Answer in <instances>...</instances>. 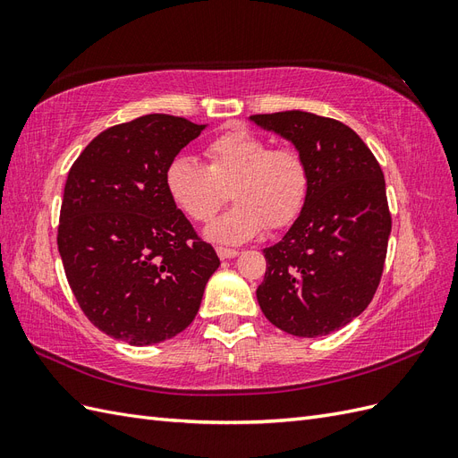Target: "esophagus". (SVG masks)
Masks as SVG:
<instances>
[{
	"label": "esophagus",
	"mask_w": 458,
	"mask_h": 458,
	"mask_svg": "<svg viewBox=\"0 0 458 458\" xmlns=\"http://www.w3.org/2000/svg\"><path fill=\"white\" fill-rule=\"evenodd\" d=\"M216 252H217L219 259H231L239 254V250H234V248H224V246H217Z\"/></svg>",
	"instance_id": "1"
}]
</instances>
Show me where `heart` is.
Segmentation results:
<instances>
[{"label": "heart", "instance_id": "heart-1", "mask_svg": "<svg viewBox=\"0 0 458 458\" xmlns=\"http://www.w3.org/2000/svg\"><path fill=\"white\" fill-rule=\"evenodd\" d=\"M208 164L177 157L165 168V189L175 206L195 221H208L227 199L234 206L204 234L214 242L242 244L267 227L288 225L308 197L310 175L293 148H271L254 131L231 130L206 145Z\"/></svg>", "mask_w": 458, "mask_h": 458}]
</instances>
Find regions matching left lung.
<instances>
[{"instance_id": "obj_1", "label": "left lung", "mask_w": 458, "mask_h": 458, "mask_svg": "<svg viewBox=\"0 0 458 458\" xmlns=\"http://www.w3.org/2000/svg\"><path fill=\"white\" fill-rule=\"evenodd\" d=\"M248 120L293 143L310 175L293 227L263 248L258 303L288 335L327 336L361 315L380 283L392 231L380 164L338 120L303 110Z\"/></svg>"}]
</instances>
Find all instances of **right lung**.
<instances>
[{"label": "right lung", "mask_w": 458, "mask_h": 458, "mask_svg": "<svg viewBox=\"0 0 458 458\" xmlns=\"http://www.w3.org/2000/svg\"><path fill=\"white\" fill-rule=\"evenodd\" d=\"M202 130L170 114L135 118L97 135L68 172L59 254L81 311L110 338H174L197 317L219 267L164 182Z\"/></svg>", "instance_id": "obj_1"}]
</instances>
